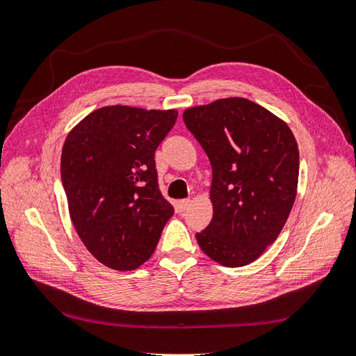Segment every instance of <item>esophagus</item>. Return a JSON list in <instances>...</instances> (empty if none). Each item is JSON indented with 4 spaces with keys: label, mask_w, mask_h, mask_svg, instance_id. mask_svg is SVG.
<instances>
[{
    "label": "esophagus",
    "mask_w": 356,
    "mask_h": 356,
    "mask_svg": "<svg viewBox=\"0 0 356 356\" xmlns=\"http://www.w3.org/2000/svg\"><path fill=\"white\" fill-rule=\"evenodd\" d=\"M191 207V200L190 199H184V200H179L177 202V209L180 211V213H184V211L190 209Z\"/></svg>",
    "instance_id": "esophagus-1"
}]
</instances>
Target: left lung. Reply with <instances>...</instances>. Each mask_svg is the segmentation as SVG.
Segmentation results:
<instances>
[{
    "instance_id": "8db88e82",
    "label": "left lung",
    "mask_w": 356,
    "mask_h": 356,
    "mask_svg": "<svg viewBox=\"0 0 356 356\" xmlns=\"http://www.w3.org/2000/svg\"><path fill=\"white\" fill-rule=\"evenodd\" d=\"M184 120L213 166V220L195 238L211 260L246 266L274 243L291 214L297 140L283 119L245 97L186 108Z\"/></svg>"
}]
</instances>
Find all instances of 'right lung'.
Returning a JSON list of instances; mask_svg holds the SVG:
<instances>
[{
  "label": "right lung",
  "mask_w": 356,
  "mask_h": 356,
  "mask_svg": "<svg viewBox=\"0 0 356 356\" xmlns=\"http://www.w3.org/2000/svg\"><path fill=\"white\" fill-rule=\"evenodd\" d=\"M176 119L177 110L108 105L67 136L61 179L70 218L88 252L107 268L138 269L174 214L159 190L154 151Z\"/></svg>",
  "instance_id": "right-lung-1"
}]
</instances>
